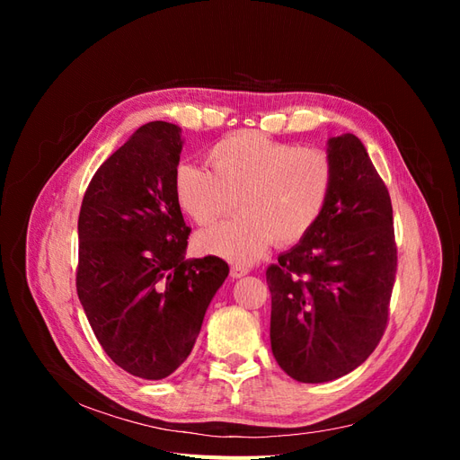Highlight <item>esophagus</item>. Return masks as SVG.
I'll list each match as a JSON object with an SVG mask.
<instances>
[{
    "instance_id": "esophagus-1",
    "label": "esophagus",
    "mask_w": 460,
    "mask_h": 460,
    "mask_svg": "<svg viewBox=\"0 0 460 460\" xmlns=\"http://www.w3.org/2000/svg\"><path fill=\"white\" fill-rule=\"evenodd\" d=\"M247 272H249V269L243 267V264H235V267L230 269V276H232V278H242V276H245Z\"/></svg>"
}]
</instances>
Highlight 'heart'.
<instances>
[{
  "label": "heart",
  "instance_id": "1",
  "mask_svg": "<svg viewBox=\"0 0 460 460\" xmlns=\"http://www.w3.org/2000/svg\"><path fill=\"white\" fill-rule=\"evenodd\" d=\"M211 171L180 163L174 196L199 226L215 225L235 201L242 213L198 234L203 253L235 262L259 259L276 240L301 242L323 217L333 184L324 149L297 147L261 132H235L207 151Z\"/></svg>",
  "mask_w": 460,
  "mask_h": 460
}]
</instances>
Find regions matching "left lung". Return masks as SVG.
<instances>
[{"mask_svg":"<svg viewBox=\"0 0 460 460\" xmlns=\"http://www.w3.org/2000/svg\"><path fill=\"white\" fill-rule=\"evenodd\" d=\"M333 184L309 235L267 269L276 363L303 384L341 378L380 343L397 247L387 188L353 134L330 137Z\"/></svg>","mask_w":460,"mask_h":460,"instance_id":"8db88e82","label":"left lung"}]
</instances>
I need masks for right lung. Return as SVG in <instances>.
Here are the masks:
<instances>
[{"label": "right lung", "mask_w": 460, "mask_h": 460, "mask_svg": "<svg viewBox=\"0 0 460 460\" xmlns=\"http://www.w3.org/2000/svg\"><path fill=\"white\" fill-rule=\"evenodd\" d=\"M182 146L176 124H144L97 169L78 217V299L111 360L144 380L184 363L230 272L213 255L184 259L190 226L174 196Z\"/></svg>", "instance_id": "right-lung-1"}]
</instances>
